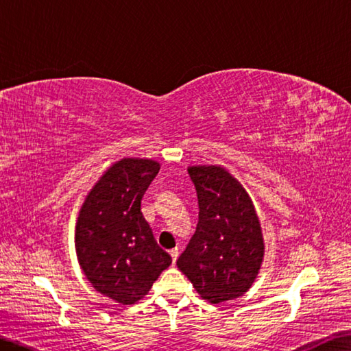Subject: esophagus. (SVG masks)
<instances>
[{
    "mask_svg": "<svg viewBox=\"0 0 351 351\" xmlns=\"http://www.w3.org/2000/svg\"><path fill=\"white\" fill-rule=\"evenodd\" d=\"M169 253H170V256H171V261H173V264H175L178 256H180V249L175 247V249H171Z\"/></svg>",
    "mask_w": 351,
    "mask_h": 351,
    "instance_id": "esophagus-1",
    "label": "esophagus"
}]
</instances>
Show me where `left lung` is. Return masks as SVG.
Listing matches in <instances>:
<instances>
[{
  "instance_id": "8db88e82",
  "label": "left lung",
  "mask_w": 351,
  "mask_h": 351,
  "mask_svg": "<svg viewBox=\"0 0 351 351\" xmlns=\"http://www.w3.org/2000/svg\"><path fill=\"white\" fill-rule=\"evenodd\" d=\"M199 221L176 265L202 299L234 300L255 282L264 258V238L247 191L226 169L191 166Z\"/></svg>"
}]
</instances>
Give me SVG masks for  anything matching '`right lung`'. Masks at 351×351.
I'll return each instance as SVG.
<instances>
[{"label":"right lung","mask_w":351,"mask_h":351,"mask_svg":"<svg viewBox=\"0 0 351 351\" xmlns=\"http://www.w3.org/2000/svg\"><path fill=\"white\" fill-rule=\"evenodd\" d=\"M160 162L123 158L88 193L80 210L75 250L92 287L122 304H134L171 264L141 214V199Z\"/></svg>","instance_id":"1"}]
</instances>
